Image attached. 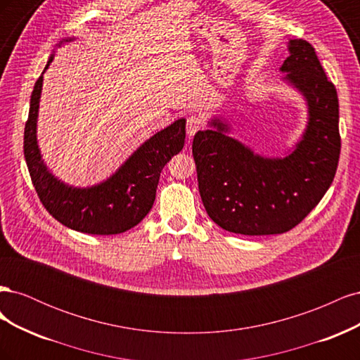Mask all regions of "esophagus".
<instances>
[{
    "instance_id": "obj_1",
    "label": "esophagus",
    "mask_w": 360,
    "mask_h": 360,
    "mask_svg": "<svg viewBox=\"0 0 360 360\" xmlns=\"http://www.w3.org/2000/svg\"><path fill=\"white\" fill-rule=\"evenodd\" d=\"M202 127H204V120L200 115L192 114V115L188 117V120H186V134H188L189 138L193 136Z\"/></svg>"
}]
</instances>
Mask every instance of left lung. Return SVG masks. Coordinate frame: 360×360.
Listing matches in <instances>:
<instances>
[{"label":"left lung","instance_id":"obj_1","mask_svg":"<svg viewBox=\"0 0 360 360\" xmlns=\"http://www.w3.org/2000/svg\"><path fill=\"white\" fill-rule=\"evenodd\" d=\"M281 70L308 103V126L282 159L255 155L228 136L219 118L195 134L192 155L210 219L245 236L282 234L300 224L333 181L341 151L340 105L317 53L307 40H290Z\"/></svg>","mask_w":360,"mask_h":360}]
</instances>
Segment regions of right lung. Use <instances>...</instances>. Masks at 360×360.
Masks as SVG:
<instances>
[{
	"instance_id": "add662e5",
	"label": "right lung",
	"mask_w": 360,
	"mask_h": 360,
	"mask_svg": "<svg viewBox=\"0 0 360 360\" xmlns=\"http://www.w3.org/2000/svg\"><path fill=\"white\" fill-rule=\"evenodd\" d=\"M52 60L53 53L45 70ZM43 73L31 94L24 132L25 162L41 204L52 217L75 231L110 236L130 230L143 221L153 207L162 168L174 155L180 153L184 146L186 120H176L167 129L147 139L103 183L91 188H72L48 171L37 146L36 127Z\"/></svg>"
}]
</instances>
